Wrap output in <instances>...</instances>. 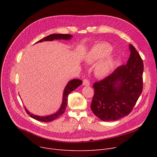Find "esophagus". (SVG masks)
I'll list each match as a JSON object with an SVG mask.
<instances>
[{
    "label": "esophagus",
    "mask_w": 157,
    "mask_h": 157,
    "mask_svg": "<svg viewBox=\"0 0 157 157\" xmlns=\"http://www.w3.org/2000/svg\"><path fill=\"white\" fill-rule=\"evenodd\" d=\"M83 85L84 86H89L90 85V81L87 79H84L83 81Z\"/></svg>",
    "instance_id": "34e87169"
}]
</instances>
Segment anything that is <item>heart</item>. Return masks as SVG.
<instances>
[{
	"label": "heart",
	"mask_w": 157,
	"mask_h": 157,
	"mask_svg": "<svg viewBox=\"0 0 157 157\" xmlns=\"http://www.w3.org/2000/svg\"><path fill=\"white\" fill-rule=\"evenodd\" d=\"M112 48L107 43H98L94 45L88 52L85 60L88 63L98 62L95 67L94 72L98 78H104L111 72L114 64V57L111 53Z\"/></svg>",
	"instance_id": "1"
}]
</instances>
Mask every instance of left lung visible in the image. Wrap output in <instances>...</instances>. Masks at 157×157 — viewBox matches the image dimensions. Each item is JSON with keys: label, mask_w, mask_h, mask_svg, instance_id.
Masks as SVG:
<instances>
[{"label": "left lung", "mask_w": 157, "mask_h": 157, "mask_svg": "<svg viewBox=\"0 0 157 157\" xmlns=\"http://www.w3.org/2000/svg\"><path fill=\"white\" fill-rule=\"evenodd\" d=\"M129 49L127 64L93 85L94 95L90 107L102 121H115L127 116L142 93L143 62L134 46L130 44Z\"/></svg>", "instance_id": "8db88e82"}]
</instances>
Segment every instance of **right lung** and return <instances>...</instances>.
I'll use <instances>...</instances> for the list:
<instances>
[{"instance_id":"1","label":"right lung","mask_w":157,"mask_h":157,"mask_svg":"<svg viewBox=\"0 0 157 157\" xmlns=\"http://www.w3.org/2000/svg\"><path fill=\"white\" fill-rule=\"evenodd\" d=\"M72 37V35L70 34H51L49 36H48L47 37H44L43 39H40V40L37 41V43H40L43 42V41H52L55 39H65V40H69L71 39ZM83 81L80 79H74L72 80H71L68 82V83L66 85L64 91H63V98H62V103L60 106V109H59L56 113L48 115V116H45V117H39L37 116V115H34L32 113H30L27 109L26 108H25V109L26 112L27 114L30 115V117H32V118H34L36 120L40 121H43V122H49V121H52L54 120H56V118H59L61 115L64 113L66 107L67 105V97L68 95L72 91H74V90L76 89L79 86H80Z\"/></svg>"}]
</instances>
